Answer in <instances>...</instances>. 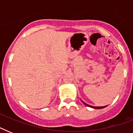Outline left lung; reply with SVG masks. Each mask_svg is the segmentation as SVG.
<instances>
[{"label": "left lung", "instance_id": "1", "mask_svg": "<svg viewBox=\"0 0 133 133\" xmlns=\"http://www.w3.org/2000/svg\"><path fill=\"white\" fill-rule=\"evenodd\" d=\"M82 102H83V104H85V105H87V106H88V107H90V108H95V109H101V108H103L106 107L107 105H105V106H92V105H88V104H87V103H85V102H83V101H82Z\"/></svg>", "mask_w": 133, "mask_h": 133}]
</instances>
